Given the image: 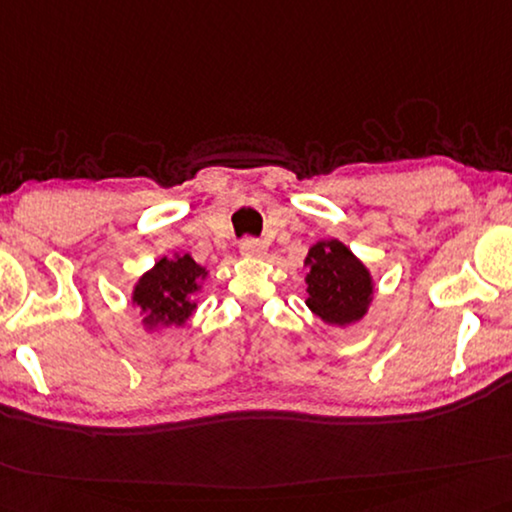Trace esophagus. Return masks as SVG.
Instances as JSON below:
<instances>
[{
  "mask_svg": "<svg viewBox=\"0 0 512 512\" xmlns=\"http://www.w3.org/2000/svg\"><path fill=\"white\" fill-rule=\"evenodd\" d=\"M239 250L243 257H253V259H259L266 255V246L259 239H243Z\"/></svg>",
  "mask_w": 512,
  "mask_h": 512,
  "instance_id": "obj_1",
  "label": "esophagus"
}]
</instances>
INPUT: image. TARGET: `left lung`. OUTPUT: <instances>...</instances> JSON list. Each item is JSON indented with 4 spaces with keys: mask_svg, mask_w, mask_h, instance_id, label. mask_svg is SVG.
Here are the masks:
<instances>
[{
    "mask_svg": "<svg viewBox=\"0 0 512 512\" xmlns=\"http://www.w3.org/2000/svg\"><path fill=\"white\" fill-rule=\"evenodd\" d=\"M305 305L329 326L361 322L372 303L375 282L361 259L338 239L317 241L305 257Z\"/></svg>",
    "mask_w": 512,
    "mask_h": 512,
    "instance_id": "1",
    "label": "left lung"
}]
</instances>
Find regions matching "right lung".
Returning a JSON list of instances; mask_svg holds the SVG:
<instances>
[{
  "mask_svg": "<svg viewBox=\"0 0 512 512\" xmlns=\"http://www.w3.org/2000/svg\"><path fill=\"white\" fill-rule=\"evenodd\" d=\"M204 278L207 269L188 253L158 259L154 269L144 273L133 287V305L144 315V329L186 324L197 308L195 294L202 289Z\"/></svg>",
  "mask_w": 512,
  "mask_h": 512,
  "instance_id": "add662e5",
  "label": "right lung"
}]
</instances>
